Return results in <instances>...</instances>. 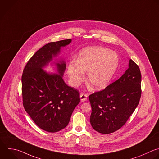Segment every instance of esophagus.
I'll return each instance as SVG.
<instances>
[{"mask_svg": "<svg viewBox=\"0 0 159 159\" xmlns=\"http://www.w3.org/2000/svg\"><path fill=\"white\" fill-rule=\"evenodd\" d=\"M87 97L88 95L85 93H81L80 95V100L82 102H85L87 100Z\"/></svg>", "mask_w": 159, "mask_h": 159, "instance_id": "esophagus-1", "label": "esophagus"}]
</instances>
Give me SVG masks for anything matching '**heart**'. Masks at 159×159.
<instances>
[{
	"label": "heart",
	"instance_id": "obj_1",
	"mask_svg": "<svg viewBox=\"0 0 159 159\" xmlns=\"http://www.w3.org/2000/svg\"><path fill=\"white\" fill-rule=\"evenodd\" d=\"M119 64L115 52L102 47L91 46L82 49L75 62L68 65L67 74L71 84L76 87L86 79L91 87L95 90L105 88L111 82Z\"/></svg>",
	"mask_w": 159,
	"mask_h": 159
}]
</instances>
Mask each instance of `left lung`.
<instances>
[{
  "label": "left lung",
  "instance_id": "1",
  "mask_svg": "<svg viewBox=\"0 0 159 159\" xmlns=\"http://www.w3.org/2000/svg\"><path fill=\"white\" fill-rule=\"evenodd\" d=\"M140 96V69L129 59V68L118 80L103 90L89 95L92 128L103 134L120 129L137 107Z\"/></svg>",
  "mask_w": 159,
  "mask_h": 159
}]
</instances>
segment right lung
I'll list each match as a JSON object with an SVG mask.
<instances>
[{"instance_id":"1","label":"right lung","mask_w":159,"mask_h":159,"mask_svg":"<svg viewBox=\"0 0 159 159\" xmlns=\"http://www.w3.org/2000/svg\"><path fill=\"white\" fill-rule=\"evenodd\" d=\"M72 39L50 42L37 50L27 63L22 76L23 105L35 124L48 132H57L69 123L72 114L80 102L77 90L63 79L65 60L57 57ZM54 66L55 73L43 69Z\"/></svg>"}]
</instances>
